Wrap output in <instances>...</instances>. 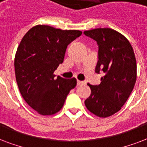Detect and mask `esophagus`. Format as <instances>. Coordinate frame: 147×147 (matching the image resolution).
Returning <instances> with one entry per match:
<instances>
[{"instance_id":"1","label":"esophagus","mask_w":147,"mask_h":147,"mask_svg":"<svg viewBox=\"0 0 147 147\" xmlns=\"http://www.w3.org/2000/svg\"><path fill=\"white\" fill-rule=\"evenodd\" d=\"M86 84V82L85 81H80V80H77V85L78 86H80V85H84Z\"/></svg>"}]
</instances>
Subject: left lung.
Returning a JSON list of instances; mask_svg holds the SVG:
<instances>
[{"label":"left lung","instance_id":"left-lung-1","mask_svg":"<svg viewBox=\"0 0 147 147\" xmlns=\"http://www.w3.org/2000/svg\"><path fill=\"white\" fill-rule=\"evenodd\" d=\"M84 34L98 44L95 72L104 73L99 85H91V94L85 100L90 112L99 117L112 116L121 109L134 90L136 61L129 40L110 28H96Z\"/></svg>","mask_w":147,"mask_h":147}]
</instances>
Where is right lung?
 <instances>
[{
    "instance_id": "obj_1",
    "label": "right lung",
    "mask_w": 147,
    "mask_h": 147,
    "mask_svg": "<svg viewBox=\"0 0 147 147\" xmlns=\"http://www.w3.org/2000/svg\"><path fill=\"white\" fill-rule=\"evenodd\" d=\"M82 34L77 30H61L37 25L21 40L14 59L15 76L23 98L41 115L61 110L76 78L64 79L53 72L63 62L68 44Z\"/></svg>"
}]
</instances>
